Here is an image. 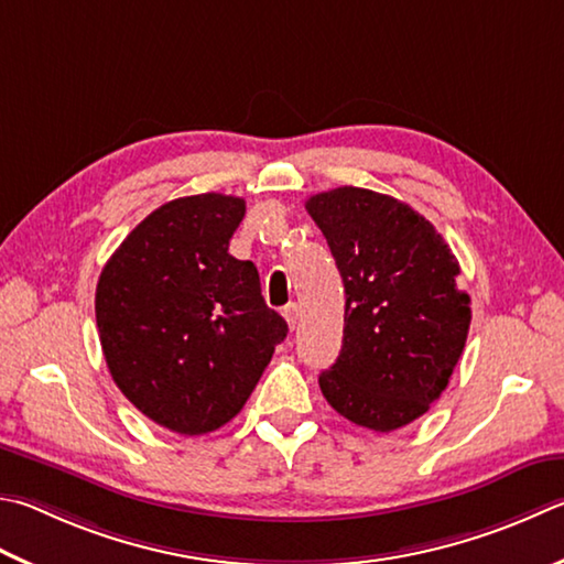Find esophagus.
<instances>
[{
	"label": "esophagus",
	"mask_w": 564,
	"mask_h": 564,
	"mask_svg": "<svg viewBox=\"0 0 564 564\" xmlns=\"http://www.w3.org/2000/svg\"><path fill=\"white\" fill-rule=\"evenodd\" d=\"M299 315H301V311H299V305H295V303H289L283 308V317H285V323H289L291 330H295V325H299Z\"/></svg>",
	"instance_id": "34e87169"
}]
</instances>
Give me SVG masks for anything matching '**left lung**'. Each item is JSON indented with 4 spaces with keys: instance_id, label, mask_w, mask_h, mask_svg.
I'll list each match as a JSON object with an SVG mask.
<instances>
[{
    "instance_id": "8db88e82",
    "label": "left lung",
    "mask_w": 564,
    "mask_h": 564,
    "mask_svg": "<svg viewBox=\"0 0 564 564\" xmlns=\"http://www.w3.org/2000/svg\"><path fill=\"white\" fill-rule=\"evenodd\" d=\"M305 209L345 283L343 350L325 370L323 397L372 432H394L429 412L464 352L470 299L442 234L387 194L337 187Z\"/></svg>"
}]
</instances>
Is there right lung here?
I'll list each match as a JSON object with an SVG mask.
<instances>
[{"mask_svg": "<svg viewBox=\"0 0 564 564\" xmlns=\"http://www.w3.org/2000/svg\"><path fill=\"white\" fill-rule=\"evenodd\" d=\"M243 214L247 202L217 192L162 204L98 279L96 323L112 382L184 436L231 422L289 333L263 301L256 265L229 253Z\"/></svg>", "mask_w": 564, "mask_h": 564, "instance_id": "right-lung-1", "label": "right lung"}]
</instances>
